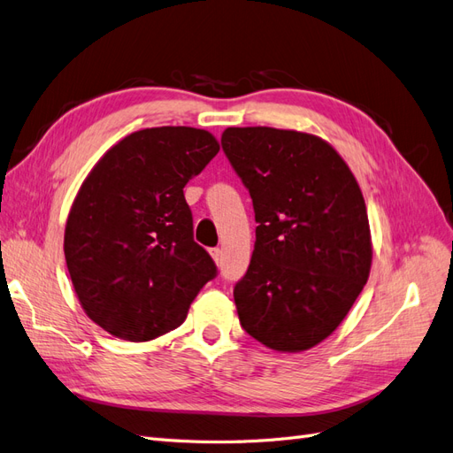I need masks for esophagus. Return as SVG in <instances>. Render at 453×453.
I'll return each instance as SVG.
<instances>
[{"label": "esophagus", "instance_id": "34e87169", "mask_svg": "<svg viewBox=\"0 0 453 453\" xmlns=\"http://www.w3.org/2000/svg\"><path fill=\"white\" fill-rule=\"evenodd\" d=\"M210 253H211V257H213V260H215V263L219 265V263H221V250H219V248H213V250H210Z\"/></svg>", "mask_w": 453, "mask_h": 453}]
</instances>
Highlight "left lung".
I'll return each mask as SVG.
<instances>
[{
    "instance_id": "obj_1",
    "label": "left lung",
    "mask_w": 453,
    "mask_h": 453,
    "mask_svg": "<svg viewBox=\"0 0 453 453\" xmlns=\"http://www.w3.org/2000/svg\"><path fill=\"white\" fill-rule=\"evenodd\" d=\"M221 145L253 200L257 242L234 287L243 331L278 351L319 344L368 280L366 205L348 164L315 135L226 128Z\"/></svg>"
}]
</instances>
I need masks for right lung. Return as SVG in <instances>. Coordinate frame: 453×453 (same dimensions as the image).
<instances>
[{
  "label": "right lung",
  "mask_w": 453,
  "mask_h": 453,
  "mask_svg": "<svg viewBox=\"0 0 453 453\" xmlns=\"http://www.w3.org/2000/svg\"><path fill=\"white\" fill-rule=\"evenodd\" d=\"M217 153L205 130L145 128L88 173L67 217L64 253L81 306L107 333L145 342L172 331L217 276L183 195Z\"/></svg>",
  "instance_id": "obj_1"
}]
</instances>
